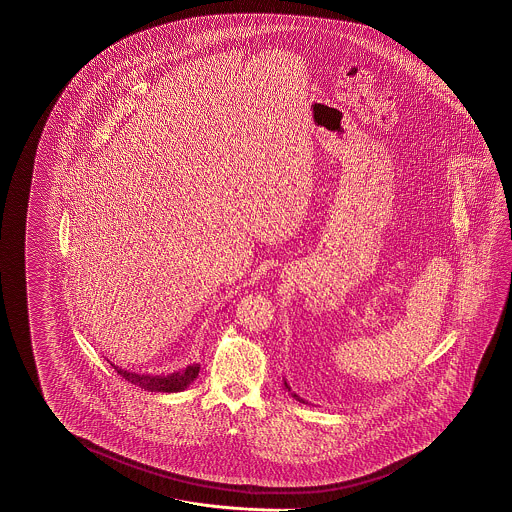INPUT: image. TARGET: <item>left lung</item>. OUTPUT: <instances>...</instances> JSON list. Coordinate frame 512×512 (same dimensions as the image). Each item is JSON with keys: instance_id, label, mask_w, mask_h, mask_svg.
Here are the masks:
<instances>
[{"instance_id": "1", "label": "left lung", "mask_w": 512, "mask_h": 512, "mask_svg": "<svg viewBox=\"0 0 512 512\" xmlns=\"http://www.w3.org/2000/svg\"><path fill=\"white\" fill-rule=\"evenodd\" d=\"M283 387H285V390H287V392H289V394H291V396L295 398L296 402L306 403L304 402V398H300V396H298L296 392H293V390H291V387H289V383H287V379H283Z\"/></svg>"}]
</instances>
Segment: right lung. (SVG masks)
Instances as JSON below:
<instances>
[{"mask_svg": "<svg viewBox=\"0 0 512 512\" xmlns=\"http://www.w3.org/2000/svg\"><path fill=\"white\" fill-rule=\"evenodd\" d=\"M114 370L120 373L124 379H127L129 383L144 388V390H150V392H180V390L189 387L197 379L201 366L199 364H191V366H187L186 370L169 373V375L127 372V370H122L118 366H114Z\"/></svg>", "mask_w": 512, "mask_h": 512, "instance_id": "add662e5", "label": "right lung"}]
</instances>
